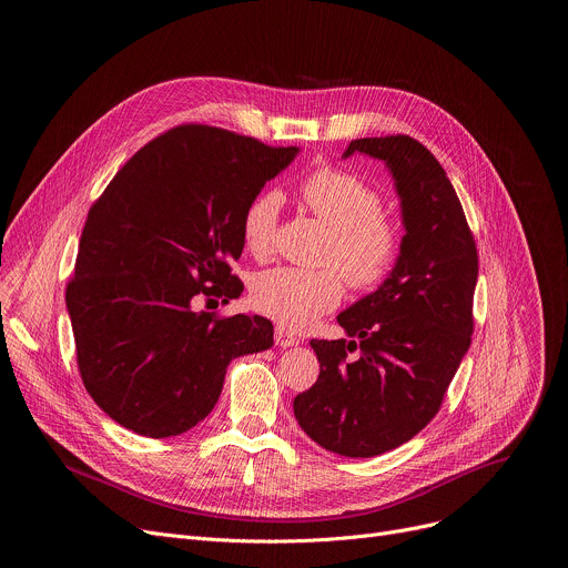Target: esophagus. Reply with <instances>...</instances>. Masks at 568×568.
Wrapping results in <instances>:
<instances>
[{"label": "esophagus", "instance_id": "34e87169", "mask_svg": "<svg viewBox=\"0 0 568 568\" xmlns=\"http://www.w3.org/2000/svg\"><path fill=\"white\" fill-rule=\"evenodd\" d=\"M274 342H276V346H281V348H290V346H296L298 344V337H294L292 333H287L285 328H276L274 331Z\"/></svg>", "mask_w": 568, "mask_h": 568}]
</instances>
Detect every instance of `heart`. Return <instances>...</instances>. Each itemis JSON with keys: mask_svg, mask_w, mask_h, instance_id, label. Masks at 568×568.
Listing matches in <instances>:
<instances>
[{"mask_svg": "<svg viewBox=\"0 0 568 568\" xmlns=\"http://www.w3.org/2000/svg\"><path fill=\"white\" fill-rule=\"evenodd\" d=\"M301 200L331 226L321 256V263L331 267H274L256 274L250 287L252 305L287 331H305L318 316L339 305L344 296L342 275L357 292L382 285L402 250L399 229L382 211L379 191L351 171L337 166L312 171L301 182ZM278 215L281 195L276 191H261L247 204L240 229L252 256L267 258L274 254Z\"/></svg>", "mask_w": 568, "mask_h": 568, "instance_id": "b5f03b06", "label": "heart"}]
</instances>
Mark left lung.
<instances>
[{
    "mask_svg": "<svg viewBox=\"0 0 568 568\" xmlns=\"http://www.w3.org/2000/svg\"><path fill=\"white\" fill-rule=\"evenodd\" d=\"M353 152L388 166L407 233L388 278L337 316L353 339L310 342L321 371L294 397V416L328 452L368 458L438 414L471 342L478 254L452 182L420 141L355 139L344 156Z\"/></svg>",
    "mask_w": 568,
    "mask_h": 568,
    "instance_id": "left-lung-1",
    "label": "left lung"
}]
</instances>
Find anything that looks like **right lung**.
I'll return each instance as SVG.
<instances>
[{
    "mask_svg": "<svg viewBox=\"0 0 568 568\" xmlns=\"http://www.w3.org/2000/svg\"><path fill=\"white\" fill-rule=\"evenodd\" d=\"M298 150L186 123L145 143L92 204L67 310L88 393L121 427L180 436L220 397L226 366L267 351L265 316L193 310L242 281V213Z\"/></svg>",
    "mask_w": 568,
    "mask_h": 568,
    "instance_id": "obj_1",
    "label": "right lung"
}]
</instances>
